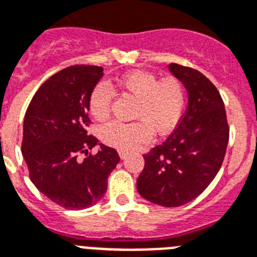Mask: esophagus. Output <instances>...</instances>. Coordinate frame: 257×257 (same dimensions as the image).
Here are the masks:
<instances>
[{
    "instance_id": "34e87169",
    "label": "esophagus",
    "mask_w": 257,
    "mask_h": 257,
    "mask_svg": "<svg viewBox=\"0 0 257 257\" xmlns=\"http://www.w3.org/2000/svg\"><path fill=\"white\" fill-rule=\"evenodd\" d=\"M119 157L122 160H126L127 159V156H128V152H126V151H119Z\"/></svg>"
}]
</instances>
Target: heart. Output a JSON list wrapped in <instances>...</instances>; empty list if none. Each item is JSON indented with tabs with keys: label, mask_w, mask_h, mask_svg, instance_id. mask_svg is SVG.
Returning <instances> with one entry per match:
<instances>
[{
	"label": "heart",
	"mask_w": 257,
	"mask_h": 257,
	"mask_svg": "<svg viewBox=\"0 0 257 257\" xmlns=\"http://www.w3.org/2000/svg\"><path fill=\"white\" fill-rule=\"evenodd\" d=\"M119 88L138 98L135 118L139 120L123 123L118 120L107 122L100 128V137L107 146L120 151H133L153 138V128L159 134L172 131L182 118L186 105L185 87L175 78L159 80L153 74L134 71L126 74L118 82ZM113 91L101 82L92 89L88 100L89 113L102 120L110 111Z\"/></svg>",
	"instance_id": "obj_1"
}]
</instances>
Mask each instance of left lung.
Here are the masks:
<instances>
[{"label":"left lung","instance_id":"8db88e82","mask_svg":"<svg viewBox=\"0 0 257 257\" xmlns=\"http://www.w3.org/2000/svg\"><path fill=\"white\" fill-rule=\"evenodd\" d=\"M168 67L187 91V109L172 135L144 155L137 188L146 200L173 208L194 200L213 181L226 153L229 126L209 79L177 63Z\"/></svg>","mask_w":257,"mask_h":257}]
</instances>
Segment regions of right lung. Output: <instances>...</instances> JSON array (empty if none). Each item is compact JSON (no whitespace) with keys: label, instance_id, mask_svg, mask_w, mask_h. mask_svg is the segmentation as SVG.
Here are the masks:
<instances>
[{"label":"right lung","instance_id":"obj_1","mask_svg":"<svg viewBox=\"0 0 257 257\" xmlns=\"http://www.w3.org/2000/svg\"><path fill=\"white\" fill-rule=\"evenodd\" d=\"M102 70L88 65L61 70L37 89L24 115L22 155L31 181L66 209H84L102 199L120 160L114 148L87 134L89 95ZM96 145L98 153L88 155ZM79 153L86 155L83 162Z\"/></svg>","mask_w":257,"mask_h":257}]
</instances>
